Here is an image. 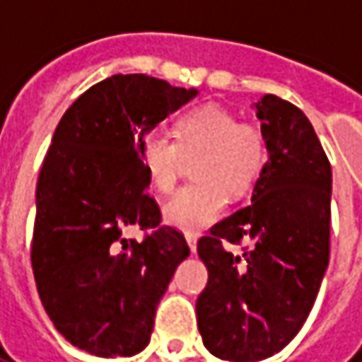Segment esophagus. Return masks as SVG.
<instances>
[{
	"label": "esophagus",
	"instance_id": "1",
	"mask_svg": "<svg viewBox=\"0 0 362 362\" xmlns=\"http://www.w3.org/2000/svg\"><path fill=\"white\" fill-rule=\"evenodd\" d=\"M186 240H188L189 252H192V254H194V252H196V246H197V243H196V236L188 235V236H186Z\"/></svg>",
	"mask_w": 362,
	"mask_h": 362
}]
</instances>
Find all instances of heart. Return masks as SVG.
Returning a JSON list of instances; mask_svg holds the SVG:
<instances>
[{"label": "heart", "mask_w": 362, "mask_h": 362, "mask_svg": "<svg viewBox=\"0 0 362 362\" xmlns=\"http://www.w3.org/2000/svg\"><path fill=\"white\" fill-rule=\"evenodd\" d=\"M137 155L158 192L173 188L184 163L197 157L194 178L199 184L168 197L163 219L186 235H199L223 215L225 192L238 196L256 182L267 163V141L258 126L240 124L223 106L204 104L180 116L176 141L155 129L139 139Z\"/></svg>", "instance_id": "1"}]
</instances>
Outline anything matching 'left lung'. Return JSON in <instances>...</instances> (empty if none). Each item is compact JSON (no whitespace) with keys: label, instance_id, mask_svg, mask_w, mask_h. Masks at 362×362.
I'll return each mask as SVG.
<instances>
[{"label":"left lung","instance_id":"1","mask_svg":"<svg viewBox=\"0 0 362 362\" xmlns=\"http://www.w3.org/2000/svg\"><path fill=\"white\" fill-rule=\"evenodd\" d=\"M267 141L252 204L197 243L209 279L197 296V327L211 355L256 362L279 353L308 318L329 262L332 166L295 104L264 95L254 104ZM250 240L235 257L222 240Z\"/></svg>","mask_w":362,"mask_h":362}]
</instances>
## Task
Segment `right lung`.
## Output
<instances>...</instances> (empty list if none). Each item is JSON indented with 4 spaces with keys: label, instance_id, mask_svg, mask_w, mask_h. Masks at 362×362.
I'll list each match as a JSON object with an SVG mask.
<instances>
[{
    "label": "right lung",
    "instance_id": "add662e5",
    "mask_svg": "<svg viewBox=\"0 0 362 362\" xmlns=\"http://www.w3.org/2000/svg\"><path fill=\"white\" fill-rule=\"evenodd\" d=\"M196 96L149 75H112L85 90L54 132L36 186L30 259L56 329L90 355L145 349L158 303L189 256L184 235L160 227L137 143ZM129 226L153 233L127 241Z\"/></svg>",
    "mask_w": 362,
    "mask_h": 362
}]
</instances>
